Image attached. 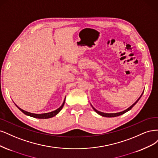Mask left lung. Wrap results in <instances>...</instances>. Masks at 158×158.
<instances>
[{
    "instance_id": "obj_1",
    "label": "left lung",
    "mask_w": 158,
    "mask_h": 158,
    "mask_svg": "<svg viewBox=\"0 0 158 158\" xmlns=\"http://www.w3.org/2000/svg\"><path fill=\"white\" fill-rule=\"evenodd\" d=\"M144 93V92H143ZM143 93H142V94H141V96H140L139 97V98L131 106H130L129 108H127V110H124V111H121V112H119V113H115V114H106V113H103V112H101V111H98V110H96L94 107L92 106V107H93V110L96 111V113L97 114H98L99 115H102V116H103V117H106V118H113V117H117V116H119V115H122V114H125V113H126L127 111H129L132 108H133V107L138 102V101L139 100V99L141 98V96H142V95L143 94Z\"/></svg>"
}]
</instances>
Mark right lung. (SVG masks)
Here are the masks:
<instances>
[{"mask_svg":"<svg viewBox=\"0 0 158 158\" xmlns=\"http://www.w3.org/2000/svg\"><path fill=\"white\" fill-rule=\"evenodd\" d=\"M65 100H64V102H63L62 105L58 109L56 110H54V111H51V112L45 113V114H32V113L28 112V111H25V110L21 109L20 108H19V107H18L17 105H16V104H15V105H16V106H17V108H18L20 111H22V112H23L24 114H25V115H29V116H31V117H32V118H39V119H48V118H52V117L55 116L56 115H57V114L60 112V111H61V110L62 109L63 106H64V105Z\"/></svg>","mask_w":158,"mask_h":158,"instance_id":"right-lung-1","label":"right lung"}]
</instances>
